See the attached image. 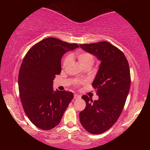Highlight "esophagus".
Instances as JSON below:
<instances>
[{
    "mask_svg": "<svg viewBox=\"0 0 150 150\" xmlns=\"http://www.w3.org/2000/svg\"><path fill=\"white\" fill-rule=\"evenodd\" d=\"M81 96L79 95V94H74V98L75 100H79V99H81Z\"/></svg>",
    "mask_w": 150,
    "mask_h": 150,
    "instance_id": "1",
    "label": "esophagus"
}]
</instances>
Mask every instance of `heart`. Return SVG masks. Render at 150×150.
<instances>
[{
  "label": "heart",
  "instance_id": "b5f03b06",
  "mask_svg": "<svg viewBox=\"0 0 150 150\" xmlns=\"http://www.w3.org/2000/svg\"><path fill=\"white\" fill-rule=\"evenodd\" d=\"M76 58L79 61L80 65L82 67L85 66H92L95 61V57L92 54L87 52H81L76 54ZM71 60V57L69 55L65 57L63 60V67H65L69 63Z\"/></svg>",
  "mask_w": 150,
  "mask_h": 150
}]
</instances>
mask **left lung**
<instances>
[{
    "mask_svg": "<svg viewBox=\"0 0 150 150\" xmlns=\"http://www.w3.org/2000/svg\"><path fill=\"white\" fill-rule=\"evenodd\" d=\"M100 62L92 86L98 100L83 95L86 107L79 113L80 122L87 132L101 134L113 126L122 113L130 87V67L120 49L107 42L80 44Z\"/></svg>",
    "mask_w": 150,
    "mask_h": 150,
    "instance_id": "left-lung-1",
    "label": "left lung"
}]
</instances>
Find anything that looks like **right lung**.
Here are the masks:
<instances>
[{
	"mask_svg": "<svg viewBox=\"0 0 150 150\" xmlns=\"http://www.w3.org/2000/svg\"><path fill=\"white\" fill-rule=\"evenodd\" d=\"M59 39L48 38L31 47L22 61L18 76L20 97L30 122L44 130L61 122L74 98L72 92L53 91V80L61 71V58L79 48Z\"/></svg>",
	"mask_w": 150,
	"mask_h": 150,
	"instance_id": "obj_1",
	"label": "right lung"
}]
</instances>
